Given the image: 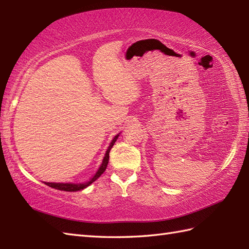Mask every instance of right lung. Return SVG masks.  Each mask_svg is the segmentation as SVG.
Segmentation results:
<instances>
[{"mask_svg":"<svg viewBox=\"0 0 249 249\" xmlns=\"http://www.w3.org/2000/svg\"><path fill=\"white\" fill-rule=\"evenodd\" d=\"M118 137H119V135L115 136L114 138H113V140L111 141V143H110V145H109V147H108V150H107V152H106V155H105V158H104V160H103L102 166H100V168L98 169V171L96 172V174H95V176L91 178V181H89V182H87V183H83V184L47 183V182H45V184L48 185V186H50V187H52V188H55V189H59V190H64V192H77V190H81V189H83V188L88 187L89 185H91L93 182L96 181V179L105 172L106 168H107V165H108V162H109V153H110V150H111V147L113 146V144H114V142L116 141V139H118Z\"/></svg>","mask_w":249,"mask_h":249,"instance_id":"right-lung-1","label":"right lung"}]
</instances>
